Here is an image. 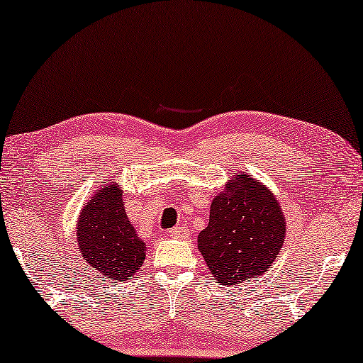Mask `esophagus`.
Returning <instances> with one entry per match:
<instances>
[{"label":"esophagus","instance_id":"obj_1","mask_svg":"<svg viewBox=\"0 0 363 363\" xmlns=\"http://www.w3.org/2000/svg\"><path fill=\"white\" fill-rule=\"evenodd\" d=\"M169 237H172V238H187L189 237V230L186 227H176V228H172V230L169 232Z\"/></svg>","mask_w":363,"mask_h":363}]
</instances>
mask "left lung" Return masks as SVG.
<instances>
[{"label":"left lung","instance_id":"left-lung-1","mask_svg":"<svg viewBox=\"0 0 363 363\" xmlns=\"http://www.w3.org/2000/svg\"><path fill=\"white\" fill-rule=\"evenodd\" d=\"M235 174V172H233ZM286 237L278 199L248 174H235L213 197L208 225L197 247L218 283L233 286L263 277L277 259Z\"/></svg>","mask_w":363,"mask_h":363}]
</instances>
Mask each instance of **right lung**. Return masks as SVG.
<instances>
[{
  "instance_id": "obj_1",
  "label": "right lung",
  "mask_w": 363,
  "mask_h": 363,
  "mask_svg": "<svg viewBox=\"0 0 363 363\" xmlns=\"http://www.w3.org/2000/svg\"><path fill=\"white\" fill-rule=\"evenodd\" d=\"M79 253L86 268L101 279L123 283L140 272L146 258L145 240L126 216L123 194L116 182L99 187L82 207L77 230Z\"/></svg>"
}]
</instances>
